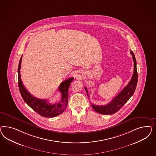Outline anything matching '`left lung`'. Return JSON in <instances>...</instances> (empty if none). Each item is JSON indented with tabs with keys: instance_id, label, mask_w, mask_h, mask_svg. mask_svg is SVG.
I'll return each mask as SVG.
<instances>
[{
	"instance_id": "8db88e82",
	"label": "left lung",
	"mask_w": 156,
	"mask_h": 156,
	"mask_svg": "<svg viewBox=\"0 0 156 156\" xmlns=\"http://www.w3.org/2000/svg\"><path fill=\"white\" fill-rule=\"evenodd\" d=\"M130 53L132 55L133 59L134 61V73L131 80H130L128 85L123 88V89L116 97H115L109 104L103 106L95 105L94 104H91L92 108L96 112L106 115L115 113L128 102V100L130 98V97L134 94L136 89L138 80L137 62L135 55L132 51L130 50ZM85 89L87 96L89 97V93L86 87H85Z\"/></svg>"
}]
</instances>
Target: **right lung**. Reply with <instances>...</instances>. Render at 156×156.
Segmentation results:
<instances>
[{
	"label": "right lung",
	"instance_id": "right-lung-1",
	"mask_svg": "<svg viewBox=\"0 0 156 156\" xmlns=\"http://www.w3.org/2000/svg\"><path fill=\"white\" fill-rule=\"evenodd\" d=\"M22 55L20 59L18 73V86L19 91L24 101L33 109L37 113L44 117H55L62 113L66 108L68 103V90L70 85L74 80L71 77L62 82L58 87V90L61 93L62 99L58 104H51L47 102V99L37 98L31 94L21 80L20 67Z\"/></svg>",
	"mask_w": 156,
	"mask_h": 156
}]
</instances>
